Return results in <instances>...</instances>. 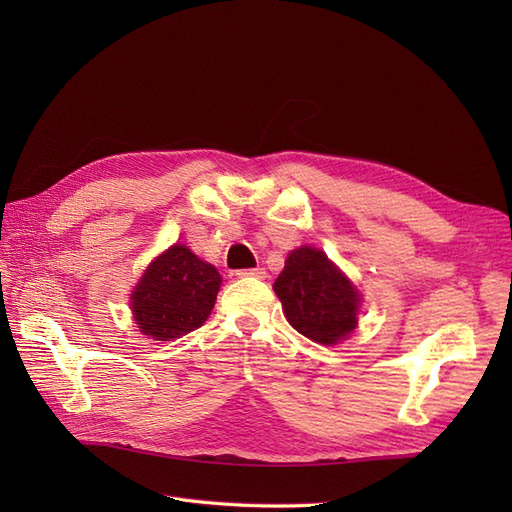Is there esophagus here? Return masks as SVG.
<instances>
[{
	"mask_svg": "<svg viewBox=\"0 0 512 512\" xmlns=\"http://www.w3.org/2000/svg\"><path fill=\"white\" fill-rule=\"evenodd\" d=\"M237 277H256V280H265L267 271L262 269V267H256V269H241V271H237Z\"/></svg>",
	"mask_w": 512,
	"mask_h": 512,
	"instance_id": "1",
	"label": "esophagus"
}]
</instances>
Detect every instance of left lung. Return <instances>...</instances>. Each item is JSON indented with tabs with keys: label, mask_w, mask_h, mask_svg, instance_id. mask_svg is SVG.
<instances>
[{
	"label": "left lung",
	"mask_w": 512,
	"mask_h": 512,
	"mask_svg": "<svg viewBox=\"0 0 512 512\" xmlns=\"http://www.w3.org/2000/svg\"><path fill=\"white\" fill-rule=\"evenodd\" d=\"M273 290L288 322L316 344H337L356 327L359 292L316 247L290 252Z\"/></svg>",
	"instance_id": "1"
}]
</instances>
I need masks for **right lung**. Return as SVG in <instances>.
<instances>
[{
	"label": "right lung",
	"instance_id": "1",
	"mask_svg": "<svg viewBox=\"0 0 512 512\" xmlns=\"http://www.w3.org/2000/svg\"><path fill=\"white\" fill-rule=\"evenodd\" d=\"M220 284L218 269L188 247L173 245L151 262L132 294L138 329L158 342L198 329L211 314Z\"/></svg>",
	"mask_w": 512,
	"mask_h": 512
}]
</instances>
